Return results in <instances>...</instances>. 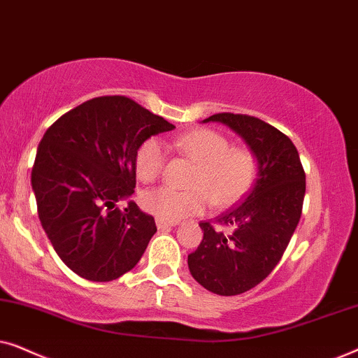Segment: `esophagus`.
<instances>
[{
    "instance_id": "1",
    "label": "esophagus",
    "mask_w": 358,
    "mask_h": 358,
    "mask_svg": "<svg viewBox=\"0 0 358 358\" xmlns=\"http://www.w3.org/2000/svg\"><path fill=\"white\" fill-rule=\"evenodd\" d=\"M178 223L174 222H166V220H161V218H156V227H158L159 229L163 228H171V227H176Z\"/></svg>"
}]
</instances>
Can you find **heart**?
<instances>
[{"label": "heart", "mask_w": 358, "mask_h": 358, "mask_svg": "<svg viewBox=\"0 0 358 358\" xmlns=\"http://www.w3.org/2000/svg\"><path fill=\"white\" fill-rule=\"evenodd\" d=\"M171 146L195 163L189 179L190 189L178 190L159 185L145 190L140 203L146 212L166 222H179L197 215L210 203L227 208L248 192L256 178L257 161L251 150L231 146L227 136L210 129L192 130L176 136ZM166 164L163 141L146 138L135 155L136 176L143 182L158 179Z\"/></svg>", "instance_id": "obj_1"}]
</instances>
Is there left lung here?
Segmentation results:
<instances>
[{"label":"left lung","instance_id":"8db88e82","mask_svg":"<svg viewBox=\"0 0 358 358\" xmlns=\"http://www.w3.org/2000/svg\"><path fill=\"white\" fill-rule=\"evenodd\" d=\"M203 122L228 125L257 159L252 189L215 223H200L203 239L187 257L200 285L233 296L259 285L282 259L300 222L306 176L292 140L257 117L222 112ZM218 226L230 231L224 234Z\"/></svg>","mask_w":358,"mask_h":358}]
</instances>
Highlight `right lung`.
I'll list each match as a JSON object with an SVG mask.
<instances>
[{
  "mask_svg": "<svg viewBox=\"0 0 358 358\" xmlns=\"http://www.w3.org/2000/svg\"><path fill=\"white\" fill-rule=\"evenodd\" d=\"M174 125L125 96L83 102L48 127L37 148L32 190L53 249L78 275L110 282L131 271L156 233L135 202V155Z\"/></svg>",
  "mask_w": 358,
  "mask_h": 358,
  "instance_id": "obj_1",
  "label": "right lung"
}]
</instances>
